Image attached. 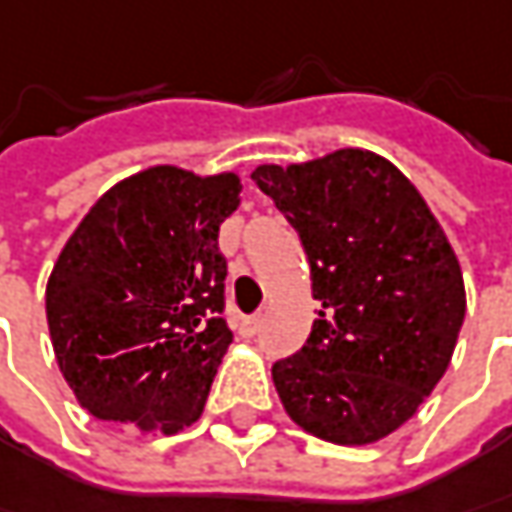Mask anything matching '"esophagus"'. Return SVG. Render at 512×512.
Returning a JSON list of instances; mask_svg holds the SVG:
<instances>
[{
    "label": "esophagus",
    "mask_w": 512,
    "mask_h": 512,
    "mask_svg": "<svg viewBox=\"0 0 512 512\" xmlns=\"http://www.w3.org/2000/svg\"><path fill=\"white\" fill-rule=\"evenodd\" d=\"M257 332H260V315H252V318H243L240 321V335L243 338H255Z\"/></svg>",
    "instance_id": "obj_1"
}]
</instances>
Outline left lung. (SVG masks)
I'll return each instance as SVG.
<instances>
[{
  "label": "left lung",
  "mask_w": 512,
  "mask_h": 512,
  "mask_svg": "<svg viewBox=\"0 0 512 512\" xmlns=\"http://www.w3.org/2000/svg\"><path fill=\"white\" fill-rule=\"evenodd\" d=\"M252 180L295 226L321 300L303 349L272 367L280 404L329 444H375L453 361L467 312L456 252L410 177L367 148L257 166Z\"/></svg>",
  "instance_id": "left-lung-1"
}]
</instances>
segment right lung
<instances>
[{"instance_id":"obj_1","label":"right lung","mask_w":512,"mask_h":512,"mask_svg":"<svg viewBox=\"0 0 512 512\" xmlns=\"http://www.w3.org/2000/svg\"><path fill=\"white\" fill-rule=\"evenodd\" d=\"M234 171L151 166L79 220L45 286L56 367L88 412L177 435L206 407L232 332L220 223L240 206Z\"/></svg>"}]
</instances>
